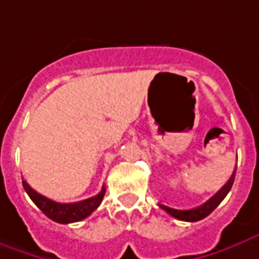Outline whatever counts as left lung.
I'll return each mask as SVG.
<instances>
[{
    "label": "left lung",
    "instance_id": "1",
    "mask_svg": "<svg viewBox=\"0 0 259 259\" xmlns=\"http://www.w3.org/2000/svg\"><path fill=\"white\" fill-rule=\"evenodd\" d=\"M234 179H235V170H234L231 179L227 181L226 186L220 190L217 194H214V196L211 197L207 203H204L203 205H200V207H197V208H191V210H176V208H170V207L163 205V204H160V208H163V210L167 211L170 215H173L174 218L181 220V221H190V223L200 221V220H203V218L207 217L208 214H211L212 211L217 208L218 204L226 198V196L228 194V191L233 187Z\"/></svg>",
    "mask_w": 259,
    "mask_h": 259
}]
</instances>
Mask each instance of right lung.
<instances>
[{
    "instance_id": "right-lung-1",
    "label": "right lung",
    "mask_w": 259,
    "mask_h": 259,
    "mask_svg": "<svg viewBox=\"0 0 259 259\" xmlns=\"http://www.w3.org/2000/svg\"><path fill=\"white\" fill-rule=\"evenodd\" d=\"M22 186H24V190L26 191V194H28L29 198L35 203V205H36L47 217L51 218V220L55 221V223H59V224L76 223V221H80V220H83V218L89 217L93 211L99 207V204L102 203L103 196H105V191H106L105 186H103V187H102V191H100L99 194H96L95 197H91V198L83 200V201H79V203L68 204L58 203V201H54V200H51L48 197L42 196L39 193H36L25 180H22Z\"/></svg>"
}]
</instances>
